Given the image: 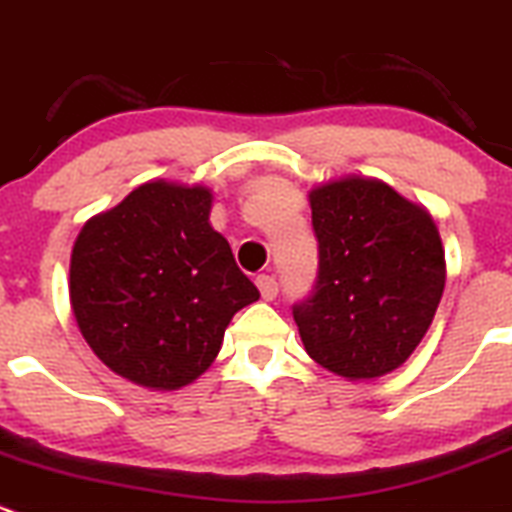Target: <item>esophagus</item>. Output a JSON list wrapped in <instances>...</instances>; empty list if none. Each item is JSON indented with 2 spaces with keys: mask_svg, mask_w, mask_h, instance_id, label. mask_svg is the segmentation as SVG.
I'll use <instances>...</instances> for the list:
<instances>
[{
  "mask_svg": "<svg viewBox=\"0 0 512 512\" xmlns=\"http://www.w3.org/2000/svg\"><path fill=\"white\" fill-rule=\"evenodd\" d=\"M256 286H259L261 296H264L266 301H274L276 294H279V281H276L274 276H269V274L256 276Z\"/></svg>",
  "mask_w": 512,
  "mask_h": 512,
  "instance_id": "obj_1",
  "label": "esophagus"
}]
</instances>
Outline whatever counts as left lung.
<instances>
[{"label":"left lung","mask_w":512,"mask_h":512,"mask_svg":"<svg viewBox=\"0 0 512 512\" xmlns=\"http://www.w3.org/2000/svg\"><path fill=\"white\" fill-rule=\"evenodd\" d=\"M316 291L294 306L306 354L367 382L410 359L445 291V248L425 206L384 180L344 175L309 191Z\"/></svg>","instance_id":"8db88e82"}]
</instances>
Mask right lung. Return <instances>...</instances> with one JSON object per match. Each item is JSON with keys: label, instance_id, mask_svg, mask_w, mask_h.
Instances as JSON below:
<instances>
[{"label": "right lung", "instance_id": "add662e5", "mask_svg": "<svg viewBox=\"0 0 512 512\" xmlns=\"http://www.w3.org/2000/svg\"><path fill=\"white\" fill-rule=\"evenodd\" d=\"M206 186L148 180L82 226L70 304L102 364L160 392L196 382L233 314L259 299L226 238L208 223Z\"/></svg>", "mask_w": 512, "mask_h": 512}]
</instances>
